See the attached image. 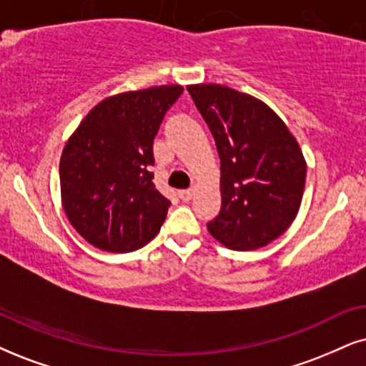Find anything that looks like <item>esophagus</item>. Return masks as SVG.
<instances>
[{"label":"esophagus","instance_id":"1","mask_svg":"<svg viewBox=\"0 0 366 366\" xmlns=\"http://www.w3.org/2000/svg\"><path fill=\"white\" fill-rule=\"evenodd\" d=\"M179 197L182 199V201H191L192 199V189H182V191H179Z\"/></svg>","mask_w":366,"mask_h":366}]
</instances>
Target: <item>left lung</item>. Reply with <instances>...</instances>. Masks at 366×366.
<instances>
[{
    "instance_id": "1",
    "label": "left lung",
    "mask_w": 366,
    "mask_h": 366,
    "mask_svg": "<svg viewBox=\"0 0 366 366\" xmlns=\"http://www.w3.org/2000/svg\"><path fill=\"white\" fill-rule=\"evenodd\" d=\"M221 159V211L207 223L226 248L274 242L297 216L306 159L295 137L263 101L221 84L187 86Z\"/></svg>"
}]
</instances>
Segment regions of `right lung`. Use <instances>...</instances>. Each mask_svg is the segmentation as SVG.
I'll return each mask as SVG.
<instances>
[{"label":"right lung","instance_id":"add662e5","mask_svg":"<svg viewBox=\"0 0 366 366\" xmlns=\"http://www.w3.org/2000/svg\"><path fill=\"white\" fill-rule=\"evenodd\" d=\"M184 87L155 86L109 96L92 108L60 157L67 219L92 247L128 253L157 237L170 201L154 182V138Z\"/></svg>","mask_w":366,"mask_h":366}]
</instances>
